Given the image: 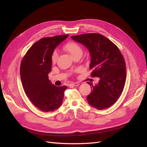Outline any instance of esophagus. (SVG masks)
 <instances>
[{
  "instance_id": "34e87169",
  "label": "esophagus",
  "mask_w": 147,
  "mask_h": 147,
  "mask_svg": "<svg viewBox=\"0 0 147 147\" xmlns=\"http://www.w3.org/2000/svg\"><path fill=\"white\" fill-rule=\"evenodd\" d=\"M70 85L74 86H78L80 85V84L78 83H71Z\"/></svg>"
}]
</instances>
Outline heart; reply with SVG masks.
Listing matches in <instances>:
<instances>
[{"label":"heart","mask_w":147,"mask_h":147,"mask_svg":"<svg viewBox=\"0 0 147 147\" xmlns=\"http://www.w3.org/2000/svg\"><path fill=\"white\" fill-rule=\"evenodd\" d=\"M64 49L72 57H74L78 54H82V49L78 44L77 43L74 42H69L65 43L64 46ZM58 57V54L57 51L53 52L52 55V62H55Z\"/></svg>","instance_id":"b5f03b06"}]
</instances>
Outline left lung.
<instances>
[{
    "label": "left lung",
    "mask_w": 147,
    "mask_h": 147,
    "mask_svg": "<svg viewBox=\"0 0 147 147\" xmlns=\"http://www.w3.org/2000/svg\"><path fill=\"white\" fill-rule=\"evenodd\" d=\"M71 38L88 50L91 76L99 78L95 85L87 82L92 88L86 97L88 104L98 110L110 107L121 95L126 82V63L119 49L98 33H85Z\"/></svg>",
    "instance_id": "obj_1"
}]
</instances>
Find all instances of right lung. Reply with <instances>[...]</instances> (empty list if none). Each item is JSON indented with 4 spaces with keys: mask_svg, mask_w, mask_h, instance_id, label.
<instances>
[{
    "mask_svg": "<svg viewBox=\"0 0 147 147\" xmlns=\"http://www.w3.org/2000/svg\"><path fill=\"white\" fill-rule=\"evenodd\" d=\"M69 35L46 37L31 47L22 59L20 76L24 92L34 105L43 112L54 111L61 105L66 86L52 84V55Z\"/></svg>",
    "mask_w": 147,
    "mask_h": 147,
    "instance_id": "1",
    "label": "right lung"
}]
</instances>
